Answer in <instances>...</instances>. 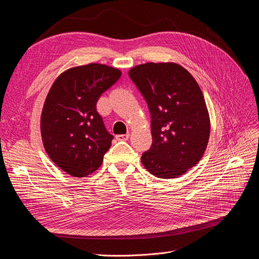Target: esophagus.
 Segmentation results:
<instances>
[{
  "instance_id": "34e87169",
  "label": "esophagus",
  "mask_w": 259,
  "mask_h": 259,
  "mask_svg": "<svg viewBox=\"0 0 259 259\" xmlns=\"http://www.w3.org/2000/svg\"><path fill=\"white\" fill-rule=\"evenodd\" d=\"M128 137H130V134H124V135H117V136H116V138H117L118 140H121V141L127 140Z\"/></svg>"
}]
</instances>
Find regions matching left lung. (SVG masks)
<instances>
[{"label": "left lung", "instance_id": "obj_1", "mask_svg": "<svg viewBox=\"0 0 259 259\" xmlns=\"http://www.w3.org/2000/svg\"><path fill=\"white\" fill-rule=\"evenodd\" d=\"M128 75L147 101L152 147L141 162L154 177L175 179L198 163L209 140L210 119L203 92L179 64L147 63Z\"/></svg>", "mask_w": 259, "mask_h": 259}]
</instances>
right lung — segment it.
I'll list each match as a JSON object with an SVG mask.
<instances>
[{
    "label": "right lung",
    "mask_w": 259,
    "mask_h": 259,
    "mask_svg": "<svg viewBox=\"0 0 259 259\" xmlns=\"http://www.w3.org/2000/svg\"><path fill=\"white\" fill-rule=\"evenodd\" d=\"M122 72L102 64L64 71L53 82L40 118L47 154L73 178H85L100 168L113 136L97 111V102Z\"/></svg>",
    "instance_id": "1"
}]
</instances>
